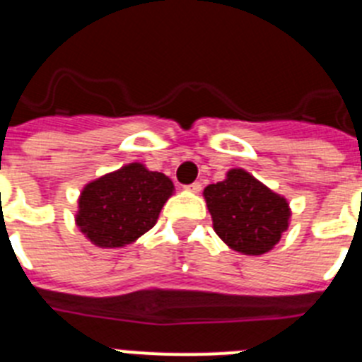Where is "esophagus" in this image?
Here are the masks:
<instances>
[{
	"label": "esophagus",
	"mask_w": 362,
	"mask_h": 362,
	"mask_svg": "<svg viewBox=\"0 0 362 362\" xmlns=\"http://www.w3.org/2000/svg\"><path fill=\"white\" fill-rule=\"evenodd\" d=\"M187 190H190V192H201V188H203V185L199 183V181H196V183H192V185H187Z\"/></svg>",
	"instance_id": "obj_1"
}]
</instances>
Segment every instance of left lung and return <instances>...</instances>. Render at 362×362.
<instances>
[{
    "label": "left lung",
    "mask_w": 362,
    "mask_h": 362,
    "mask_svg": "<svg viewBox=\"0 0 362 362\" xmlns=\"http://www.w3.org/2000/svg\"><path fill=\"white\" fill-rule=\"evenodd\" d=\"M204 199L217 235L246 255L268 252L288 228L286 199L241 168L230 170L225 181L204 188Z\"/></svg>",
    "instance_id": "left-lung-1"
}]
</instances>
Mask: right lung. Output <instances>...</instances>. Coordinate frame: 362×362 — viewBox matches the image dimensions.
<instances>
[{"label": "right lung", "mask_w": 362, "mask_h": 362, "mask_svg": "<svg viewBox=\"0 0 362 362\" xmlns=\"http://www.w3.org/2000/svg\"><path fill=\"white\" fill-rule=\"evenodd\" d=\"M172 188L165 174L132 163L86 185L76 223L101 248L129 245L156 225Z\"/></svg>", "instance_id": "1"}]
</instances>
